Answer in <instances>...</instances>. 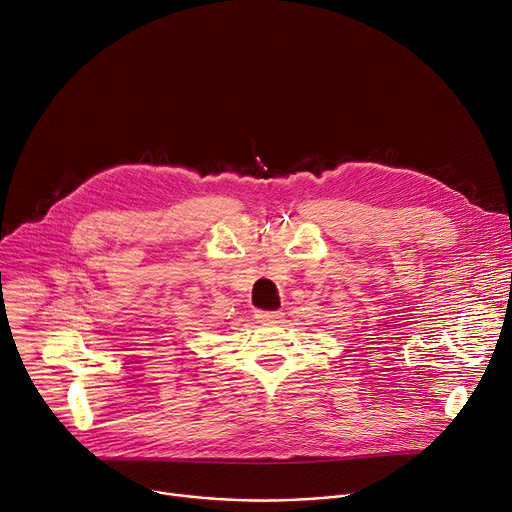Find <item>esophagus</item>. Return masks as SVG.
Masks as SVG:
<instances>
[{
  "label": "esophagus",
  "mask_w": 512,
  "mask_h": 512,
  "mask_svg": "<svg viewBox=\"0 0 512 512\" xmlns=\"http://www.w3.org/2000/svg\"><path fill=\"white\" fill-rule=\"evenodd\" d=\"M255 318L261 324H275L284 318L282 310H255Z\"/></svg>",
  "instance_id": "obj_1"
}]
</instances>
